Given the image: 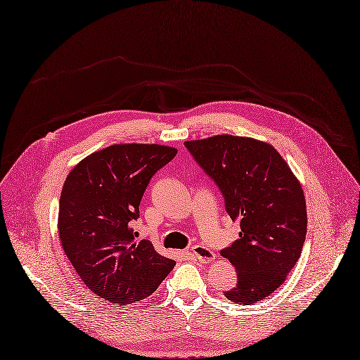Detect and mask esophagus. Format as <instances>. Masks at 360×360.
<instances>
[{"instance_id": "obj_1", "label": "esophagus", "mask_w": 360, "mask_h": 360, "mask_svg": "<svg viewBox=\"0 0 360 360\" xmlns=\"http://www.w3.org/2000/svg\"><path fill=\"white\" fill-rule=\"evenodd\" d=\"M191 253L195 259H198L199 262H203V264H208V262L214 261V258H215V253L211 249L205 248L202 245H195L192 248Z\"/></svg>"}]
</instances>
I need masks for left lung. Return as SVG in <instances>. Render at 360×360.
<instances>
[{
	"label": "left lung",
	"instance_id": "obj_1",
	"mask_svg": "<svg viewBox=\"0 0 360 360\" xmlns=\"http://www.w3.org/2000/svg\"><path fill=\"white\" fill-rule=\"evenodd\" d=\"M184 146L218 186L230 218L240 222L237 240L221 250L237 271L236 287L224 295L240 304L261 302L300 258L307 227L300 183L265 142L219 134Z\"/></svg>",
	"mask_w": 360,
	"mask_h": 360
}]
</instances>
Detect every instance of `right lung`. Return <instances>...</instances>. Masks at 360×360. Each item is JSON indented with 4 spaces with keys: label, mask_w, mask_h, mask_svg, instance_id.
Segmentation results:
<instances>
[{
    "label": "right lung",
    "mask_w": 360,
    "mask_h": 360,
    "mask_svg": "<svg viewBox=\"0 0 360 360\" xmlns=\"http://www.w3.org/2000/svg\"><path fill=\"white\" fill-rule=\"evenodd\" d=\"M177 149L112 145L80 161L67 176L58 212L63 249L95 295L124 307L150 296L176 262L149 240L134 242L146 187Z\"/></svg>",
    "instance_id": "right-lung-1"
}]
</instances>
